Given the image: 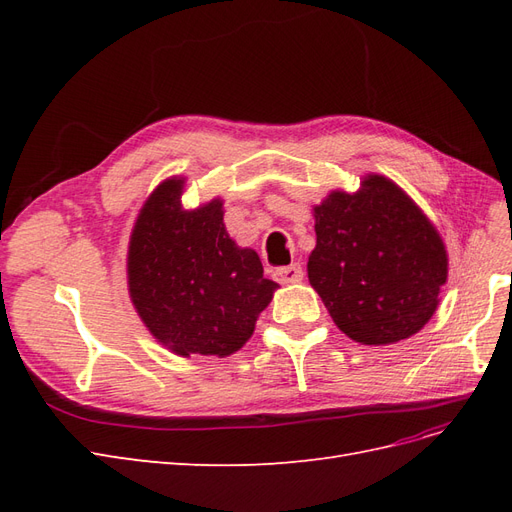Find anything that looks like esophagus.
Returning a JSON list of instances; mask_svg holds the SVG:
<instances>
[{
    "label": "esophagus",
    "mask_w": 512,
    "mask_h": 512,
    "mask_svg": "<svg viewBox=\"0 0 512 512\" xmlns=\"http://www.w3.org/2000/svg\"><path fill=\"white\" fill-rule=\"evenodd\" d=\"M273 275L280 284H297L303 280V269H301V265H288V267L275 269Z\"/></svg>",
    "instance_id": "1"
}]
</instances>
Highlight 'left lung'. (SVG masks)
<instances>
[{"label":"left lung","instance_id":"1","mask_svg":"<svg viewBox=\"0 0 512 512\" xmlns=\"http://www.w3.org/2000/svg\"><path fill=\"white\" fill-rule=\"evenodd\" d=\"M309 284L333 322L365 346L421 331L438 307L448 258L438 230L393 181L369 175L356 194L314 209Z\"/></svg>","mask_w":512,"mask_h":512}]
</instances>
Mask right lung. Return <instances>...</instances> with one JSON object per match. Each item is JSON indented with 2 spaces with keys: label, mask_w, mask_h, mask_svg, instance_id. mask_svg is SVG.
<instances>
[{
  "label": "right lung",
  "mask_w": 512,
  "mask_h": 512,
  "mask_svg": "<svg viewBox=\"0 0 512 512\" xmlns=\"http://www.w3.org/2000/svg\"><path fill=\"white\" fill-rule=\"evenodd\" d=\"M181 183L168 179L149 196L132 230L128 286L151 335L181 356L237 352L273 299L254 250L224 228L222 200L181 209Z\"/></svg>",
  "instance_id": "right-lung-1"
}]
</instances>
